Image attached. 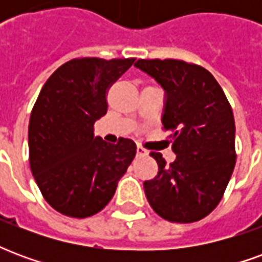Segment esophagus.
Listing matches in <instances>:
<instances>
[{
    "instance_id": "obj_1",
    "label": "esophagus",
    "mask_w": 262,
    "mask_h": 262,
    "mask_svg": "<svg viewBox=\"0 0 262 262\" xmlns=\"http://www.w3.org/2000/svg\"><path fill=\"white\" fill-rule=\"evenodd\" d=\"M136 151H137V156H146V154H147V150H146V148H143L142 146H137Z\"/></svg>"
}]
</instances>
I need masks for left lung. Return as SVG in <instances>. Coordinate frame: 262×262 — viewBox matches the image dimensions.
I'll list each match as a JSON object with an SVG mask.
<instances>
[{
  "label": "left lung",
  "mask_w": 262,
  "mask_h": 262,
  "mask_svg": "<svg viewBox=\"0 0 262 262\" xmlns=\"http://www.w3.org/2000/svg\"><path fill=\"white\" fill-rule=\"evenodd\" d=\"M135 67L164 90L163 127L172 137L176 160L165 165L150 153L159 174L144 181L150 206L163 219L191 223L213 210L236 165L233 111L208 70L181 60H137Z\"/></svg>",
  "instance_id": "obj_1"
}]
</instances>
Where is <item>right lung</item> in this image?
<instances>
[{
	"label": "right lung",
	"mask_w": 262,
	"mask_h": 262,
	"mask_svg": "<svg viewBox=\"0 0 262 262\" xmlns=\"http://www.w3.org/2000/svg\"><path fill=\"white\" fill-rule=\"evenodd\" d=\"M135 59L70 60L45 82L28 130L32 176L46 202L70 217L102 210L136 156V144L94 136L106 114V91Z\"/></svg>",
	"instance_id": "obj_1"
}]
</instances>
